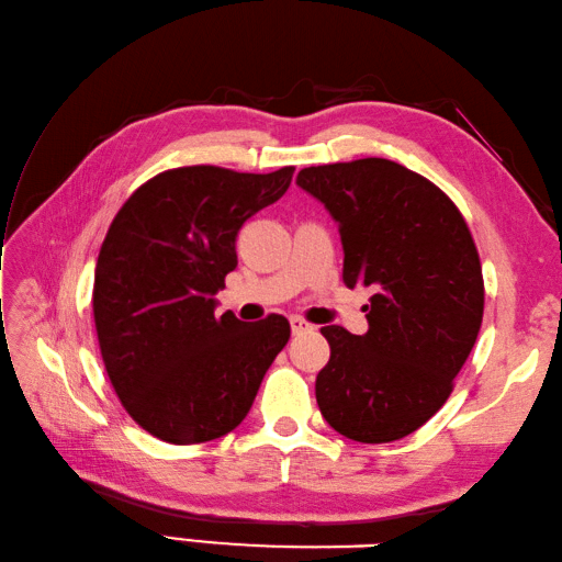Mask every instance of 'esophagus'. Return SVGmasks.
<instances>
[{
    "instance_id": "34e87169",
    "label": "esophagus",
    "mask_w": 562,
    "mask_h": 562,
    "mask_svg": "<svg viewBox=\"0 0 562 562\" xmlns=\"http://www.w3.org/2000/svg\"><path fill=\"white\" fill-rule=\"evenodd\" d=\"M290 325H292V333H306V330H311L313 328V325L311 323H306L302 316H292L290 318Z\"/></svg>"
}]
</instances>
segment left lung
<instances>
[{
    "label": "left lung",
    "instance_id": "8db88e82",
    "mask_svg": "<svg viewBox=\"0 0 562 562\" xmlns=\"http://www.w3.org/2000/svg\"><path fill=\"white\" fill-rule=\"evenodd\" d=\"M296 184L328 207L342 280L369 286V333L325 325L323 419L359 442L414 434L454 387L484 318V276L467 222L434 181L383 158L304 167Z\"/></svg>",
    "mask_w": 562,
    "mask_h": 562
}]
</instances>
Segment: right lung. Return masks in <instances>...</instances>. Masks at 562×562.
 Masks as SVG:
<instances>
[{"instance_id": "add662e5", "label": "right lung", "mask_w": 562, "mask_h": 562, "mask_svg": "<svg viewBox=\"0 0 562 562\" xmlns=\"http://www.w3.org/2000/svg\"><path fill=\"white\" fill-rule=\"evenodd\" d=\"M292 175L175 167L114 215L95 266L93 318L114 393L150 436L175 446L227 436L290 340L284 316H217L213 296L237 268L244 222L276 203Z\"/></svg>"}]
</instances>
